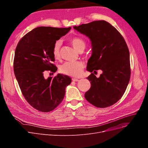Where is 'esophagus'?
<instances>
[{
	"label": "esophagus",
	"instance_id": "1",
	"mask_svg": "<svg viewBox=\"0 0 148 148\" xmlns=\"http://www.w3.org/2000/svg\"><path fill=\"white\" fill-rule=\"evenodd\" d=\"M72 80H73V82H78L79 80L78 79H76V78H73V79H72Z\"/></svg>",
	"mask_w": 148,
	"mask_h": 148
}]
</instances>
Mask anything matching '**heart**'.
Returning <instances> with one entry per match:
<instances>
[{"instance_id":"b5f03b06","label":"heart","mask_w":148,"mask_h":148,"mask_svg":"<svg viewBox=\"0 0 148 148\" xmlns=\"http://www.w3.org/2000/svg\"><path fill=\"white\" fill-rule=\"evenodd\" d=\"M69 42L79 52L83 51L86 47V42L79 37L73 36L69 38ZM60 42L57 41L54 43L52 47V55L55 59H59L60 58ZM84 66V64L82 61L67 62L60 66V71L62 73L66 75L73 77H79L83 73Z\"/></svg>"}]
</instances>
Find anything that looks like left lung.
<instances>
[{
  "label": "left lung",
  "instance_id": "obj_1",
  "mask_svg": "<svg viewBox=\"0 0 148 148\" xmlns=\"http://www.w3.org/2000/svg\"><path fill=\"white\" fill-rule=\"evenodd\" d=\"M74 29L88 36L92 53L87 70L90 88L84 94L89 103L97 107H110L122 98L130 79V52L123 37L109 23L94 21ZM101 69L103 74L97 78L92 72Z\"/></svg>",
  "mask_w": 148,
  "mask_h": 148
}]
</instances>
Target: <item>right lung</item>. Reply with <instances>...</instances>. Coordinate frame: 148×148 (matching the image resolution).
<instances>
[{
    "label": "right lung",
    "mask_w": 148,
    "mask_h": 148,
    "mask_svg": "<svg viewBox=\"0 0 148 148\" xmlns=\"http://www.w3.org/2000/svg\"><path fill=\"white\" fill-rule=\"evenodd\" d=\"M71 29L41 26L34 29L19 41L15 49L14 71L27 102L42 112H49L63 100L65 88L71 82L69 76L58 74L45 79V71L55 73L52 47Z\"/></svg>",
    "instance_id": "add662e5"
}]
</instances>
